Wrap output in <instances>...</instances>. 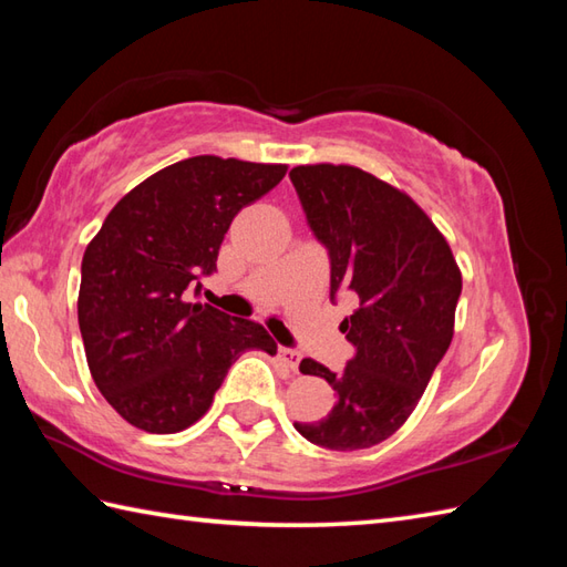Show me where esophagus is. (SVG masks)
<instances>
[{
	"instance_id": "1",
	"label": "esophagus",
	"mask_w": 567,
	"mask_h": 567,
	"mask_svg": "<svg viewBox=\"0 0 567 567\" xmlns=\"http://www.w3.org/2000/svg\"><path fill=\"white\" fill-rule=\"evenodd\" d=\"M277 360H280L285 368H290L292 372H297V368H299V353L292 351V348L280 346V351H277Z\"/></svg>"
}]
</instances>
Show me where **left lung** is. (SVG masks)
<instances>
[{
	"label": "left lung",
	"mask_w": 567,
	"mask_h": 567,
	"mask_svg": "<svg viewBox=\"0 0 567 567\" xmlns=\"http://www.w3.org/2000/svg\"><path fill=\"white\" fill-rule=\"evenodd\" d=\"M290 179L307 224L331 260V299L358 297L341 321L355 355L343 372L305 358L299 370L336 390L319 421L295 429L331 451L378 445L414 412L453 339L463 277L424 209L396 187L353 165H297Z\"/></svg>",
	"instance_id": "obj_1"
}]
</instances>
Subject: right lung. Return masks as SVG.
<instances>
[{
    "mask_svg": "<svg viewBox=\"0 0 567 567\" xmlns=\"http://www.w3.org/2000/svg\"><path fill=\"white\" fill-rule=\"evenodd\" d=\"M287 165L216 155L167 165L116 202L82 258L78 321L104 400L131 426L177 433L207 414L246 351L275 355L260 323L192 299L234 216Z\"/></svg>",
    "mask_w": 567,
    "mask_h": 567,
    "instance_id": "1",
    "label": "right lung"
}]
</instances>
